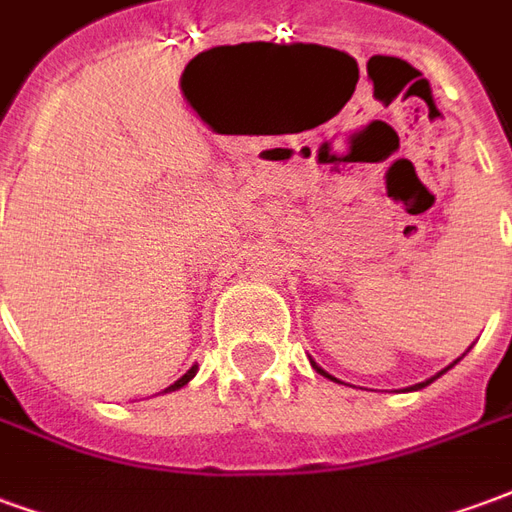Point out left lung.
<instances>
[{
    "mask_svg": "<svg viewBox=\"0 0 512 512\" xmlns=\"http://www.w3.org/2000/svg\"><path fill=\"white\" fill-rule=\"evenodd\" d=\"M312 365H315V362H312ZM452 365H455V362H452ZM452 365H450V367H452ZM450 367H444V370H441V373H436V376H433V378H428V381H422V384L408 386V389H411V392H417V389H422V386L433 384V381H436V378H439V376H444V373H447V370H450ZM315 370H318V373H323V376H326V378H334V376H329V373H326V370H323V367L315 365ZM334 381H337V378H334Z\"/></svg>",
    "mask_w": 512,
    "mask_h": 512,
    "instance_id": "left-lung-1",
    "label": "left lung"
}]
</instances>
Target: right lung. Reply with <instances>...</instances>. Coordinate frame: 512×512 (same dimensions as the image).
Listing matches in <instances>:
<instances>
[{
	"instance_id": "1",
	"label": "right lung",
	"mask_w": 512,
	"mask_h": 512,
	"mask_svg": "<svg viewBox=\"0 0 512 512\" xmlns=\"http://www.w3.org/2000/svg\"><path fill=\"white\" fill-rule=\"evenodd\" d=\"M194 376H197V365H191L189 370H186V373H183V376H180L178 381H175V384H169L167 389H164V395H167V392H175V389H180V386H186Z\"/></svg>"
}]
</instances>
